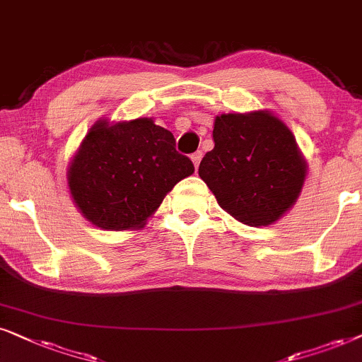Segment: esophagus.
<instances>
[{
  "label": "esophagus",
  "mask_w": 362,
  "mask_h": 362,
  "mask_svg": "<svg viewBox=\"0 0 362 362\" xmlns=\"http://www.w3.org/2000/svg\"><path fill=\"white\" fill-rule=\"evenodd\" d=\"M190 158H192V162H194L195 168H199V163H200V160H202V152H200V151L194 152V153H192V156H190Z\"/></svg>",
  "instance_id": "obj_1"
}]
</instances>
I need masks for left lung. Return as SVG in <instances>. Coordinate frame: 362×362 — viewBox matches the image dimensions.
Here are the masks:
<instances>
[{
    "label": "left lung",
    "mask_w": 362,
    "mask_h": 362,
    "mask_svg": "<svg viewBox=\"0 0 362 362\" xmlns=\"http://www.w3.org/2000/svg\"><path fill=\"white\" fill-rule=\"evenodd\" d=\"M214 142L199 175L221 209L250 226L273 223L290 210L306 163L281 120L263 110L221 114L215 119Z\"/></svg>",
    "instance_id": "left-lung-1"
}]
</instances>
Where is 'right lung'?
<instances>
[{"label": "right lung", "mask_w": 362, "mask_h": 362, "mask_svg": "<svg viewBox=\"0 0 362 362\" xmlns=\"http://www.w3.org/2000/svg\"><path fill=\"white\" fill-rule=\"evenodd\" d=\"M194 163L175 148L172 132L152 119L90 129L72 158L67 180L77 209L104 230L142 226Z\"/></svg>", "instance_id": "right-lung-1"}]
</instances>
